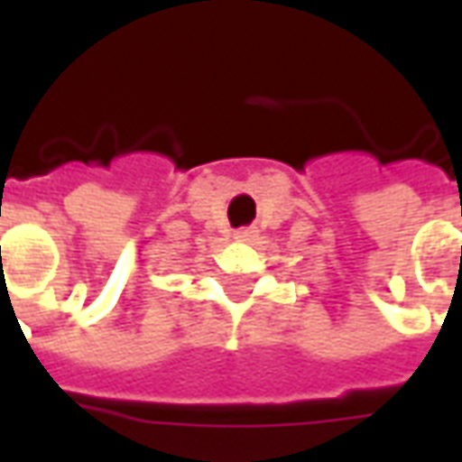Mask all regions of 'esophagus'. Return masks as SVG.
I'll return each mask as SVG.
<instances>
[{"label": "esophagus", "mask_w": 462, "mask_h": 462, "mask_svg": "<svg viewBox=\"0 0 462 462\" xmlns=\"http://www.w3.org/2000/svg\"><path fill=\"white\" fill-rule=\"evenodd\" d=\"M235 240H240V242L252 240V230H247V227H242V230L235 232Z\"/></svg>", "instance_id": "34e87169"}]
</instances>
